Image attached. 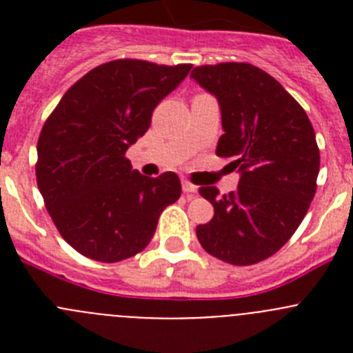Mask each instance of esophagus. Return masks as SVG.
Returning a JSON list of instances; mask_svg holds the SVG:
<instances>
[{
    "mask_svg": "<svg viewBox=\"0 0 353 353\" xmlns=\"http://www.w3.org/2000/svg\"><path fill=\"white\" fill-rule=\"evenodd\" d=\"M182 189H183V192H185L187 196H194L196 192H198V187L192 185V183L187 182V180H183V182H182Z\"/></svg>",
    "mask_w": 353,
    "mask_h": 353,
    "instance_id": "esophagus-1",
    "label": "esophagus"
}]
</instances>
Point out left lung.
<instances>
[{"label": "left lung", "instance_id": "left-lung-1", "mask_svg": "<svg viewBox=\"0 0 353 353\" xmlns=\"http://www.w3.org/2000/svg\"><path fill=\"white\" fill-rule=\"evenodd\" d=\"M191 77L217 99L224 134L215 154L233 157L235 191L215 187L199 194L214 207L196 228L208 254L232 265H254L277 252L295 233L316 192L320 150L313 125L295 99L249 63L196 67Z\"/></svg>", "mask_w": 353, "mask_h": 353}]
</instances>
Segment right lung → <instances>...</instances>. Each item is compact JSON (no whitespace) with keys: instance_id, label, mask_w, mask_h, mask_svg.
Returning a JSON list of instances; mask_svg holds the SVG:
<instances>
[{"instance_id":"1","label":"right lung","mask_w":353,"mask_h":353,"mask_svg":"<svg viewBox=\"0 0 353 353\" xmlns=\"http://www.w3.org/2000/svg\"><path fill=\"white\" fill-rule=\"evenodd\" d=\"M191 65L114 60L67 90L37 143V183L68 245L114 263L148 245L159 217L180 198L173 171L150 179L125 152L148 130L155 105L187 77Z\"/></svg>"}]
</instances>
